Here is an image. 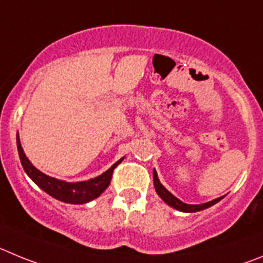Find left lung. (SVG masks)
<instances>
[{
	"label": "left lung",
	"mask_w": 263,
	"mask_h": 263,
	"mask_svg": "<svg viewBox=\"0 0 263 263\" xmlns=\"http://www.w3.org/2000/svg\"><path fill=\"white\" fill-rule=\"evenodd\" d=\"M153 183H155V189H156V193L158 194L161 199L164 200L166 204H169L170 207L176 208L178 211L182 212H196V211H202V210H205V208L211 207V205L216 204L217 202L223 199L224 196H220V198H216V199L211 200V202H207V203H202V204H187V203H183L182 200H179L178 198L173 195L170 191H167L166 189L161 184L160 179L157 177V172L153 170Z\"/></svg>",
	"instance_id": "obj_1"
}]
</instances>
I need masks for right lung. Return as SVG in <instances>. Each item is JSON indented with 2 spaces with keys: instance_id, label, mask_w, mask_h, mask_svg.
<instances>
[{
  "instance_id": "1",
  "label": "right lung",
  "mask_w": 263,
  "mask_h": 263,
  "mask_svg": "<svg viewBox=\"0 0 263 263\" xmlns=\"http://www.w3.org/2000/svg\"><path fill=\"white\" fill-rule=\"evenodd\" d=\"M16 146H18L21 164H22L26 174H27V176L42 189V190H44L47 194H49L52 198L61 200V202L64 203H69V204H84V203L90 202V200L98 198V196L108 187V184H110L111 182V177H112V172H114L115 167L124 160V157L120 158V160L117 161L110 169L106 170L103 174L96 177V178L89 179V181L65 182L53 178V177L47 176V174L42 173L40 170H37L36 167L30 162V160L26 157L22 145H21L20 136H18V135H16Z\"/></svg>"
}]
</instances>
